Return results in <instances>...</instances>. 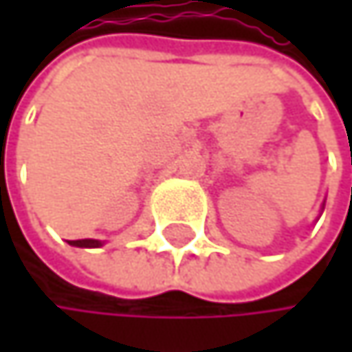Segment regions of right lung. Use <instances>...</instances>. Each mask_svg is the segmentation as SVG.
I'll return each mask as SVG.
<instances>
[{"label": "right lung", "instance_id": "right-lung-1", "mask_svg": "<svg viewBox=\"0 0 352 352\" xmlns=\"http://www.w3.org/2000/svg\"><path fill=\"white\" fill-rule=\"evenodd\" d=\"M69 245L73 246H81V248H98L104 243L102 241H94V239H83V241H69Z\"/></svg>", "mask_w": 352, "mask_h": 352}]
</instances>
